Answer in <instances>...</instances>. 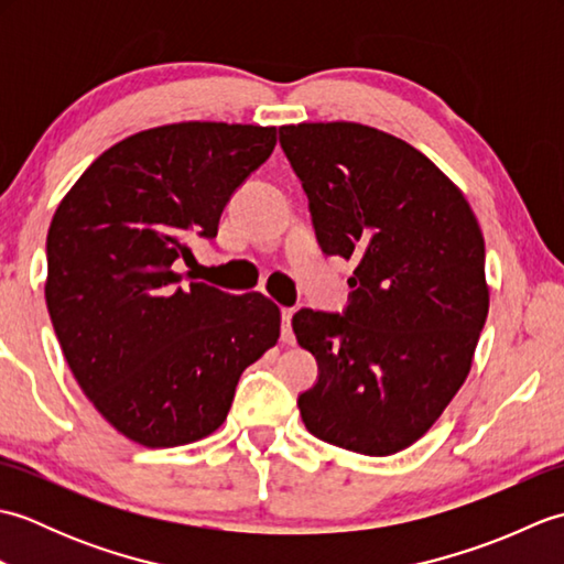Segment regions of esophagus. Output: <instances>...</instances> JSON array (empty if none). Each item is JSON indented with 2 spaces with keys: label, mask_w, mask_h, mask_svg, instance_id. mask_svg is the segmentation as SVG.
I'll return each instance as SVG.
<instances>
[{
  "label": "esophagus",
  "mask_w": 564,
  "mask_h": 564,
  "mask_svg": "<svg viewBox=\"0 0 564 564\" xmlns=\"http://www.w3.org/2000/svg\"><path fill=\"white\" fill-rule=\"evenodd\" d=\"M281 319H283V329H281V339L285 344H295V334L291 327V319H293V310L291 307H283L281 310Z\"/></svg>",
  "instance_id": "34e87169"
}]
</instances>
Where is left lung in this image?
<instances>
[{"label":"left lung","mask_w":564,"mask_h":564,"mask_svg":"<svg viewBox=\"0 0 564 564\" xmlns=\"http://www.w3.org/2000/svg\"><path fill=\"white\" fill-rule=\"evenodd\" d=\"M279 135L322 251L356 261L344 315L293 317L319 366L301 416L332 446L392 455L434 426L470 373L489 310L480 223L426 154L378 128L297 123Z\"/></svg>","instance_id":"obj_1"}]
</instances>
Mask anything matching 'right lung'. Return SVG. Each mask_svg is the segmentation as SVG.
I'll use <instances>...</instances> for the list:
<instances>
[{
  "mask_svg": "<svg viewBox=\"0 0 564 564\" xmlns=\"http://www.w3.org/2000/svg\"><path fill=\"white\" fill-rule=\"evenodd\" d=\"M275 128L184 121L99 154L47 230L45 303L72 376L118 434L174 448L213 434L242 370L279 341L267 295L182 285L188 239L271 158Z\"/></svg>",
  "mask_w": 564,
  "mask_h": 564,
  "instance_id": "add662e5",
  "label": "right lung"
}]
</instances>
